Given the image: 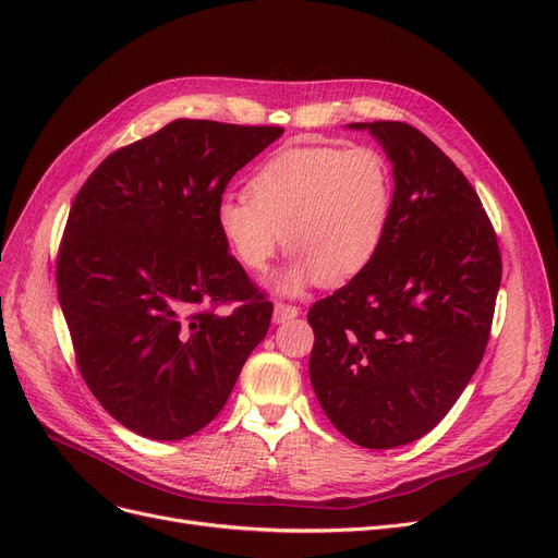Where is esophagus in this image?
Listing matches in <instances>:
<instances>
[{"mask_svg":"<svg viewBox=\"0 0 558 558\" xmlns=\"http://www.w3.org/2000/svg\"><path fill=\"white\" fill-rule=\"evenodd\" d=\"M299 314H301V310L294 307V305H287V303H276L274 305V320H276V324H284V320L296 318Z\"/></svg>","mask_w":558,"mask_h":558,"instance_id":"1","label":"esophagus"}]
</instances>
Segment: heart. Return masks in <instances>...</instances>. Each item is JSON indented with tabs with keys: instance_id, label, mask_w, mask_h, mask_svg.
<instances>
[{
	"instance_id": "obj_1",
	"label": "heart",
	"mask_w": 558,
	"mask_h": 558,
	"mask_svg": "<svg viewBox=\"0 0 558 558\" xmlns=\"http://www.w3.org/2000/svg\"><path fill=\"white\" fill-rule=\"evenodd\" d=\"M393 169L373 146L299 144L264 160L248 198H219L215 221L230 255L267 271L282 244L296 255L274 280L287 296L314 284H345L368 269L393 213Z\"/></svg>"
}]
</instances>
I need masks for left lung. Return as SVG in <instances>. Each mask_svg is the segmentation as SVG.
I'll list each match as a JSON object with an SVG mask.
<instances>
[{"label": "left lung", "mask_w": 558, "mask_h": 558, "mask_svg": "<svg viewBox=\"0 0 558 558\" xmlns=\"http://www.w3.org/2000/svg\"><path fill=\"white\" fill-rule=\"evenodd\" d=\"M348 129L387 151L393 213L368 269L310 307V379L345 438L389 450L434 429L471 383L502 257L477 192L427 135L404 122Z\"/></svg>", "instance_id": "left-lung-1"}]
</instances>
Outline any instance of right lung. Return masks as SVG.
I'll return each instance as SVG.
<instances>
[{
  "label": "right lung",
  "instance_id": "obj_1",
  "mask_svg": "<svg viewBox=\"0 0 558 558\" xmlns=\"http://www.w3.org/2000/svg\"><path fill=\"white\" fill-rule=\"evenodd\" d=\"M280 126L175 120L110 154L78 190L56 282L78 371L106 412L181 441L228 400L274 305L217 230L228 181ZM238 302L230 313L221 304Z\"/></svg>",
  "mask_w": 558,
  "mask_h": 558
}]
</instances>
